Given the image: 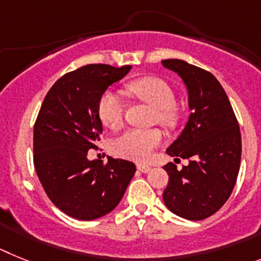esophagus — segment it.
I'll return each instance as SVG.
<instances>
[{
	"mask_svg": "<svg viewBox=\"0 0 261 261\" xmlns=\"http://www.w3.org/2000/svg\"><path fill=\"white\" fill-rule=\"evenodd\" d=\"M138 169H139L140 172H143V173H148V172L152 169V167H149V165L147 164H138Z\"/></svg>",
	"mask_w": 261,
	"mask_h": 261,
	"instance_id": "1",
	"label": "esophagus"
}]
</instances>
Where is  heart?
Returning <instances> with one entry per match:
<instances>
[{"instance_id": "obj_1", "label": "heart", "mask_w": 261, "mask_h": 261, "mask_svg": "<svg viewBox=\"0 0 261 261\" xmlns=\"http://www.w3.org/2000/svg\"><path fill=\"white\" fill-rule=\"evenodd\" d=\"M127 92L142 102L155 109V119L164 126H173L178 118L174 106V93L168 83L159 77H143L127 85ZM123 101L112 90L101 96L98 102V117L110 130L121 127L123 121ZM163 142V134L158 128L151 130H126L113 142V149L118 156L143 162L151 156L153 149Z\"/></svg>"}]
</instances>
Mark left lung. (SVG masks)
<instances>
[{"mask_svg":"<svg viewBox=\"0 0 261 261\" xmlns=\"http://www.w3.org/2000/svg\"><path fill=\"white\" fill-rule=\"evenodd\" d=\"M163 67L181 77L190 114L180 137L167 148L174 159H189L181 171L169 163L163 193L165 206L189 221H201L221 209L237 182L242 156L240 130L225 89L210 72L178 59Z\"/></svg>","mask_w":261,"mask_h":261,"instance_id":"obj_1","label":"left lung"}]
</instances>
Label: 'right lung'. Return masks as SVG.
Masks as SVG:
<instances>
[{"label":"right lung","instance_id":"obj_1","mask_svg":"<svg viewBox=\"0 0 261 261\" xmlns=\"http://www.w3.org/2000/svg\"><path fill=\"white\" fill-rule=\"evenodd\" d=\"M131 65L89 64L60 77L47 93L34 126V165L52 203L72 218L93 221L115 209L137 171L109 156L89 160L102 134L99 98Z\"/></svg>","mask_w":261,"mask_h":261}]
</instances>
